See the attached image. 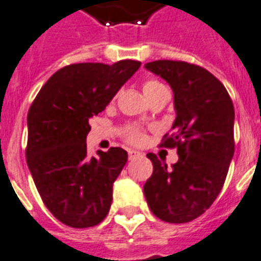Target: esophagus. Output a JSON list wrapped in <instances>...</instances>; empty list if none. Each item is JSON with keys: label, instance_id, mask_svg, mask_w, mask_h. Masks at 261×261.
I'll return each instance as SVG.
<instances>
[{"label": "esophagus", "instance_id": "esophagus-1", "mask_svg": "<svg viewBox=\"0 0 261 261\" xmlns=\"http://www.w3.org/2000/svg\"><path fill=\"white\" fill-rule=\"evenodd\" d=\"M138 155H141V153L138 152V151H134V149H128V158H130V159L136 158V156H138Z\"/></svg>", "mask_w": 261, "mask_h": 261}]
</instances>
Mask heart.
Listing matches in <instances>:
<instances>
[{
  "mask_svg": "<svg viewBox=\"0 0 261 261\" xmlns=\"http://www.w3.org/2000/svg\"><path fill=\"white\" fill-rule=\"evenodd\" d=\"M162 84L158 82V81L155 80H147L144 84H142V91L145 93V96L147 99L149 97V95H152L153 92L158 91L159 88H162ZM125 138L128 140L133 144H141L145 140V134H144V131L141 128H138V127H128L127 130H125Z\"/></svg>",
  "mask_w": 261,
  "mask_h": 261,
  "instance_id": "heart-1",
  "label": "heart"
}]
</instances>
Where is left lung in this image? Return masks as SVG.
<instances>
[{
  "label": "left lung",
  "instance_id": "8db88e82",
  "mask_svg": "<svg viewBox=\"0 0 261 261\" xmlns=\"http://www.w3.org/2000/svg\"><path fill=\"white\" fill-rule=\"evenodd\" d=\"M145 68L173 91L176 119L162 145L177 148L179 161L168 168L155 153L144 194L155 217L170 224L190 222L218 197L235 152V110L229 93L211 72L185 61L158 60Z\"/></svg>",
  "mask_w": 261,
  "mask_h": 261
}]
</instances>
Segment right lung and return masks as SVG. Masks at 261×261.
<instances>
[{"mask_svg":"<svg viewBox=\"0 0 261 261\" xmlns=\"http://www.w3.org/2000/svg\"><path fill=\"white\" fill-rule=\"evenodd\" d=\"M141 63L67 65L43 85L28 113L26 162L44 205L71 228H89L106 218L113 183L128 155L123 148L89 156V119L105 110Z\"/></svg>","mask_w":261,"mask_h":261,"instance_id":"obj_1","label":"right lung"}]
</instances>
